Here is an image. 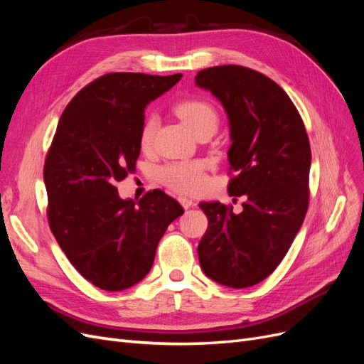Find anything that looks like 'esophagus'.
<instances>
[{
  "label": "esophagus",
  "instance_id": "obj_1",
  "mask_svg": "<svg viewBox=\"0 0 364 364\" xmlns=\"http://www.w3.org/2000/svg\"><path fill=\"white\" fill-rule=\"evenodd\" d=\"M178 200H179V203L183 206V209H188V208L194 206V202H193L191 199H188V197H185V196H181Z\"/></svg>",
  "mask_w": 364,
  "mask_h": 364
}]
</instances>
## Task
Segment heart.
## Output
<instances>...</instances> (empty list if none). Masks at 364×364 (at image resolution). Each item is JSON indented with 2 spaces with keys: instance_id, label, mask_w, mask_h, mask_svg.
I'll list each match as a JSON object with an SVG mask.
<instances>
[{
  "instance_id": "heart-1",
  "label": "heart",
  "mask_w": 364,
  "mask_h": 364,
  "mask_svg": "<svg viewBox=\"0 0 364 364\" xmlns=\"http://www.w3.org/2000/svg\"><path fill=\"white\" fill-rule=\"evenodd\" d=\"M176 114L194 135L203 130H214L218 126L215 107L203 98H186L176 106ZM156 130V117L150 115L141 129L139 141L142 147L151 144ZM158 178L170 188L179 193H197L205 183V167L202 162L185 161L165 165L158 171Z\"/></svg>"
}]
</instances>
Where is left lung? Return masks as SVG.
Returning a JSON list of instances; mask_svg holds the SVG:
<instances>
[{"mask_svg":"<svg viewBox=\"0 0 364 364\" xmlns=\"http://www.w3.org/2000/svg\"><path fill=\"white\" fill-rule=\"evenodd\" d=\"M196 85L222 103L232 144L229 196L243 211L202 202L208 229L197 253L203 273L232 289L252 287L279 266L304 223L311 150L290 97L264 74L238 65L197 73Z\"/></svg>","mask_w":364,"mask_h":364,"instance_id":"obj_1","label":"left lung"}]
</instances>
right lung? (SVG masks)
I'll list each match as a JSON object with an SVG mask.
<instances>
[{"label":"right lung","instance_id":"obj_1","mask_svg":"<svg viewBox=\"0 0 364 364\" xmlns=\"http://www.w3.org/2000/svg\"><path fill=\"white\" fill-rule=\"evenodd\" d=\"M182 74L112 73L68 103L43 167L48 222L60 249L85 279L121 291L146 278L159 240L182 206L161 190L139 203L121 199L115 183L135 170L150 102Z\"/></svg>","mask_w":364,"mask_h":364}]
</instances>
